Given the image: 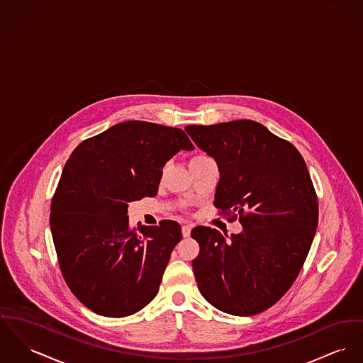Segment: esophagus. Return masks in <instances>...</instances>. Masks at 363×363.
Wrapping results in <instances>:
<instances>
[{"label":"esophagus","instance_id":"34e87169","mask_svg":"<svg viewBox=\"0 0 363 363\" xmlns=\"http://www.w3.org/2000/svg\"><path fill=\"white\" fill-rule=\"evenodd\" d=\"M191 230H192L191 225H184L182 226V236L184 238H189L191 236Z\"/></svg>","mask_w":363,"mask_h":363}]
</instances>
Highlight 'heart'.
Listing matches in <instances>:
<instances>
[{"instance_id":"b5f03b06","label":"heart","mask_w":363,"mask_h":363,"mask_svg":"<svg viewBox=\"0 0 363 363\" xmlns=\"http://www.w3.org/2000/svg\"><path fill=\"white\" fill-rule=\"evenodd\" d=\"M200 157H204V155H197L195 157H192V160H196V159H200Z\"/></svg>"}]
</instances>
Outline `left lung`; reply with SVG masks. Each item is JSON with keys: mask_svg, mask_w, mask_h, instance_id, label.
Masks as SVG:
<instances>
[{"mask_svg": "<svg viewBox=\"0 0 363 363\" xmlns=\"http://www.w3.org/2000/svg\"><path fill=\"white\" fill-rule=\"evenodd\" d=\"M218 166L214 204L239 213L243 232L229 239L197 226L192 262L201 296L236 316L272 307L300 274L318 226V199L300 152L252 120L188 125Z\"/></svg>", "mask_w": 363, "mask_h": 363, "instance_id": "obj_1", "label": "left lung"}]
</instances>
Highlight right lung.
<instances>
[{"mask_svg":"<svg viewBox=\"0 0 363 363\" xmlns=\"http://www.w3.org/2000/svg\"><path fill=\"white\" fill-rule=\"evenodd\" d=\"M194 150L179 130L124 121L82 142L62 171L50 225L60 271L73 294L98 315L123 318L157 294L181 226L128 225V203L156 196L163 167Z\"/></svg>","mask_w":363,"mask_h":363,"instance_id":"right-lung-1","label":"right lung"}]
</instances>
